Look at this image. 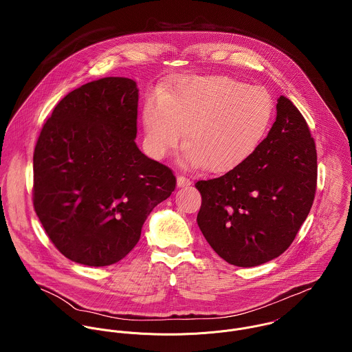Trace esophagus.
Returning <instances> with one entry per match:
<instances>
[{"label": "esophagus", "instance_id": "obj_1", "mask_svg": "<svg viewBox=\"0 0 352 352\" xmlns=\"http://www.w3.org/2000/svg\"><path fill=\"white\" fill-rule=\"evenodd\" d=\"M176 183H177L179 188H186V187L191 186V180L188 177H186V176H177V182Z\"/></svg>", "mask_w": 352, "mask_h": 352}]
</instances>
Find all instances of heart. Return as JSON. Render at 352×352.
<instances>
[{"mask_svg": "<svg viewBox=\"0 0 352 352\" xmlns=\"http://www.w3.org/2000/svg\"><path fill=\"white\" fill-rule=\"evenodd\" d=\"M271 95L226 76H183L157 91L142 108L145 146L161 160L182 140V161L225 172L250 157L267 133ZM185 134H182V131Z\"/></svg>", "mask_w": 352, "mask_h": 352, "instance_id": "1", "label": "heart"}]
</instances>
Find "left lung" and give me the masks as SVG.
Instances as JSON below:
<instances>
[{
  "label": "left lung",
  "instance_id": "left-lung-1",
  "mask_svg": "<svg viewBox=\"0 0 352 352\" xmlns=\"http://www.w3.org/2000/svg\"><path fill=\"white\" fill-rule=\"evenodd\" d=\"M317 153L306 120L285 96L276 119L250 157L221 177L195 184L198 225L229 264L254 267L286 251L313 204Z\"/></svg>",
  "mask_w": 352,
  "mask_h": 352
}]
</instances>
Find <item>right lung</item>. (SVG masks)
Returning a JSON list of instances; mask_svg holds the SVG:
<instances>
[{
	"mask_svg": "<svg viewBox=\"0 0 352 352\" xmlns=\"http://www.w3.org/2000/svg\"><path fill=\"white\" fill-rule=\"evenodd\" d=\"M137 82L105 77L66 95L34 153V207L56 250L104 267L141 237L151 210L170 197L172 170L138 149Z\"/></svg>",
	"mask_w": 352,
	"mask_h": 352,
	"instance_id": "obj_1",
	"label": "right lung"
}]
</instances>
